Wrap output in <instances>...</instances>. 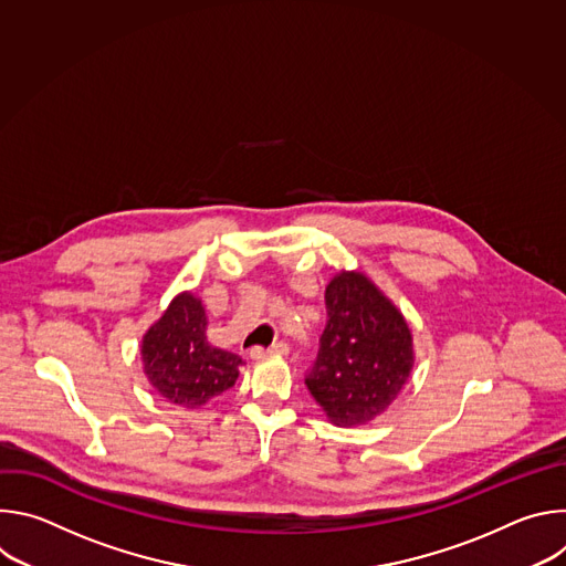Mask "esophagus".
<instances>
[{
  "label": "esophagus",
  "mask_w": 566,
  "mask_h": 566,
  "mask_svg": "<svg viewBox=\"0 0 566 566\" xmlns=\"http://www.w3.org/2000/svg\"><path fill=\"white\" fill-rule=\"evenodd\" d=\"M289 354V345L286 343H273L271 347H253L251 349V358L253 360H264L269 356H286Z\"/></svg>",
  "instance_id": "34e87169"
}]
</instances>
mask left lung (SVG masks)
Here are the masks:
<instances>
[{
  "instance_id": "1",
  "label": "left lung",
  "mask_w": 566,
  "mask_h": 566,
  "mask_svg": "<svg viewBox=\"0 0 566 566\" xmlns=\"http://www.w3.org/2000/svg\"><path fill=\"white\" fill-rule=\"evenodd\" d=\"M327 327L304 382L334 426H365L410 378L412 332L400 311L356 271L325 291Z\"/></svg>"
}]
</instances>
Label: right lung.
<instances>
[{
  "label": "right lung",
  "mask_w": 566,
  "mask_h": 566,
  "mask_svg": "<svg viewBox=\"0 0 566 566\" xmlns=\"http://www.w3.org/2000/svg\"><path fill=\"white\" fill-rule=\"evenodd\" d=\"M208 317L199 297L181 293L143 336V369L151 387L181 408H201L230 389L241 358L206 338Z\"/></svg>",
  "instance_id": "right-lung-1"
}]
</instances>
